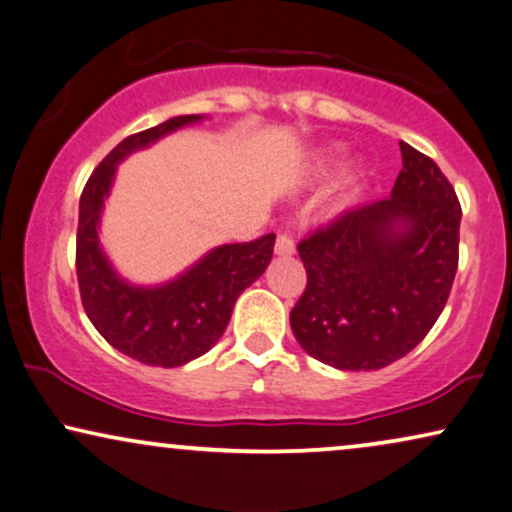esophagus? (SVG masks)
<instances>
[{"label":"esophagus","instance_id":"esophagus-1","mask_svg":"<svg viewBox=\"0 0 512 512\" xmlns=\"http://www.w3.org/2000/svg\"><path fill=\"white\" fill-rule=\"evenodd\" d=\"M292 252H295V241H292V236L278 234V238H276V255L288 257V255H292Z\"/></svg>","mask_w":512,"mask_h":512}]
</instances>
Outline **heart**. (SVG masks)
<instances>
[{"instance_id": "1", "label": "heart", "mask_w": 512, "mask_h": 512, "mask_svg": "<svg viewBox=\"0 0 512 512\" xmlns=\"http://www.w3.org/2000/svg\"><path fill=\"white\" fill-rule=\"evenodd\" d=\"M337 168H339V152H325L316 159V168H313V173H316V177H327L335 173Z\"/></svg>"}]
</instances>
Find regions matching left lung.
Segmentation results:
<instances>
[{
    "mask_svg": "<svg viewBox=\"0 0 512 512\" xmlns=\"http://www.w3.org/2000/svg\"><path fill=\"white\" fill-rule=\"evenodd\" d=\"M388 199L346 210L297 245L306 288L290 311L302 349L337 370H381L428 335L459 267L461 206L438 163L400 142Z\"/></svg>",
    "mask_w": 512,
    "mask_h": 512,
    "instance_id": "obj_1",
    "label": "left lung"
}]
</instances>
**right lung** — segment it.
Segmentation results:
<instances>
[{"label": "right lung", "instance_id": "obj_1", "mask_svg": "<svg viewBox=\"0 0 512 512\" xmlns=\"http://www.w3.org/2000/svg\"><path fill=\"white\" fill-rule=\"evenodd\" d=\"M199 114L175 117L128 135L98 163L79 199L77 281L86 316L114 349L145 365L177 367L213 349L227 330L241 292L269 267L276 234L220 245L187 274L161 288H133L109 267L98 245L102 201L114 170L126 154L152 145L175 128L194 124Z\"/></svg>", "mask_w": 512, "mask_h": 512}]
</instances>
